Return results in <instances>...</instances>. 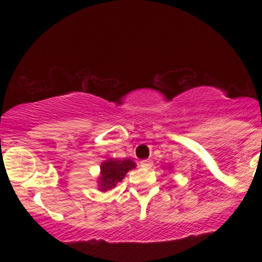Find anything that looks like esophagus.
Masks as SVG:
<instances>
[{
	"mask_svg": "<svg viewBox=\"0 0 262 262\" xmlns=\"http://www.w3.org/2000/svg\"><path fill=\"white\" fill-rule=\"evenodd\" d=\"M140 166L144 169H150L152 166V160H143L140 161Z\"/></svg>",
	"mask_w": 262,
	"mask_h": 262,
	"instance_id": "obj_1",
	"label": "esophagus"
}]
</instances>
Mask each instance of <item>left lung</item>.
I'll list each match as a JSON object with an SVG mask.
<instances>
[{"label":"left lung","mask_w":262,"mask_h":262,"mask_svg":"<svg viewBox=\"0 0 262 262\" xmlns=\"http://www.w3.org/2000/svg\"><path fill=\"white\" fill-rule=\"evenodd\" d=\"M167 169H170V170H171V166H169V167H167Z\"/></svg>","instance_id":"1"}]
</instances>
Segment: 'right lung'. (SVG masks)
<instances>
[{
    "instance_id": "obj_1",
    "label": "right lung",
    "mask_w": 262,
    "mask_h": 262,
    "mask_svg": "<svg viewBox=\"0 0 262 262\" xmlns=\"http://www.w3.org/2000/svg\"><path fill=\"white\" fill-rule=\"evenodd\" d=\"M137 164L130 159H107L101 164L100 166V175H98L97 183L98 191L107 192L110 189L114 188L117 183L121 182L124 179L128 171L135 169Z\"/></svg>"
}]
</instances>
